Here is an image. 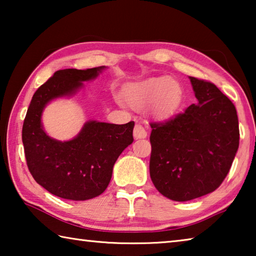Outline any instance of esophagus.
Here are the masks:
<instances>
[{
	"label": "esophagus",
	"instance_id": "esophagus-1",
	"mask_svg": "<svg viewBox=\"0 0 256 256\" xmlns=\"http://www.w3.org/2000/svg\"><path fill=\"white\" fill-rule=\"evenodd\" d=\"M133 136L136 140H138V138H146V131L141 124H136V128H134Z\"/></svg>",
	"mask_w": 256,
	"mask_h": 256
}]
</instances>
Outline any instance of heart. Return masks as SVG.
Listing matches in <instances>:
<instances>
[{
	"mask_svg": "<svg viewBox=\"0 0 256 256\" xmlns=\"http://www.w3.org/2000/svg\"><path fill=\"white\" fill-rule=\"evenodd\" d=\"M182 86L170 76H152L128 86L124 99L134 110L151 107L154 115L164 118L180 106Z\"/></svg>",
	"mask_w": 256,
	"mask_h": 256,
	"instance_id": "obj_1",
	"label": "heart"
}]
</instances>
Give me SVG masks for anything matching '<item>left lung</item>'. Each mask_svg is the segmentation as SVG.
I'll use <instances>...</instances> for the list:
<instances>
[{"label": "left lung", "mask_w": 256, "mask_h": 256, "mask_svg": "<svg viewBox=\"0 0 256 256\" xmlns=\"http://www.w3.org/2000/svg\"><path fill=\"white\" fill-rule=\"evenodd\" d=\"M198 99L164 123H152L151 180L164 196L185 202L214 192L240 144L236 108L214 84L188 76Z\"/></svg>", "instance_id": "1"}]
</instances>
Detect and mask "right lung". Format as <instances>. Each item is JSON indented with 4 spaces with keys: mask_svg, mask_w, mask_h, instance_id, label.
Instances as JSON below:
<instances>
[{
    "mask_svg": "<svg viewBox=\"0 0 256 256\" xmlns=\"http://www.w3.org/2000/svg\"><path fill=\"white\" fill-rule=\"evenodd\" d=\"M105 68L56 71L34 94L27 110L22 142L28 168L38 184L58 198L86 201L100 196L116 160L133 142V120L118 125L90 120L66 141L50 138L42 125V112L50 102L74 96L84 82L97 79Z\"/></svg>",
    "mask_w": 256,
    "mask_h": 256,
    "instance_id": "obj_1",
    "label": "right lung"
}]
</instances>
